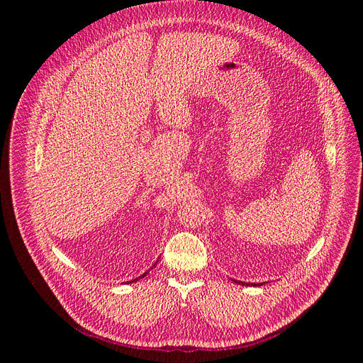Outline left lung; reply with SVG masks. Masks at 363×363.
<instances>
[{
	"label": "left lung",
	"instance_id": "left-lung-1",
	"mask_svg": "<svg viewBox=\"0 0 363 363\" xmlns=\"http://www.w3.org/2000/svg\"><path fill=\"white\" fill-rule=\"evenodd\" d=\"M235 281V280H234ZM235 283H238V284H242V286H245V283H242V281H235ZM247 286H250V283H247ZM251 286H262V283L260 284H255V283H251Z\"/></svg>",
	"mask_w": 363,
	"mask_h": 363
}]
</instances>
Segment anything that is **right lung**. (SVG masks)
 Returning <instances> with one entry per match:
<instances>
[{
    "label": "right lung",
    "instance_id": "right-lung-1",
    "mask_svg": "<svg viewBox=\"0 0 363 363\" xmlns=\"http://www.w3.org/2000/svg\"><path fill=\"white\" fill-rule=\"evenodd\" d=\"M146 274H147V272H146V273H143V274H142V276H140V277H145V276H146ZM140 277H139V279H140ZM139 279H133V280H132V281H130V283H133V281H138V280H139ZM128 283H129V281H128Z\"/></svg>",
    "mask_w": 363,
    "mask_h": 363
}]
</instances>
